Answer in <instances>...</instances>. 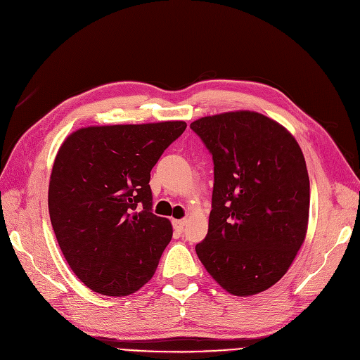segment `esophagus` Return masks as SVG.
Instances as JSON below:
<instances>
[{
	"instance_id": "34e87169",
	"label": "esophagus",
	"mask_w": 360,
	"mask_h": 360,
	"mask_svg": "<svg viewBox=\"0 0 360 360\" xmlns=\"http://www.w3.org/2000/svg\"><path fill=\"white\" fill-rule=\"evenodd\" d=\"M173 229H175L178 233H182L184 231V227H185V219H173Z\"/></svg>"
}]
</instances>
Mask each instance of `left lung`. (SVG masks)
<instances>
[{
  "mask_svg": "<svg viewBox=\"0 0 360 360\" xmlns=\"http://www.w3.org/2000/svg\"><path fill=\"white\" fill-rule=\"evenodd\" d=\"M214 160L209 230L198 259L227 292L255 295L285 276L307 233L310 181L298 142L254 111L190 124Z\"/></svg>",
  "mask_w": 360,
  "mask_h": 360,
  "instance_id": "obj_1",
  "label": "left lung"
}]
</instances>
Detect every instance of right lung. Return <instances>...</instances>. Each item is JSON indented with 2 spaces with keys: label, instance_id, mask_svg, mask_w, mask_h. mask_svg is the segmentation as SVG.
Listing matches in <instances>:
<instances>
[{
  "label": "right lung",
  "instance_id": "right-lung-1",
  "mask_svg": "<svg viewBox=\"0 0 360 360\" xmlns=\"http://www.w3.org/2000/svg\"><path fill=\"white\" fill-rule=\"evenodd\" d=\"M185 122L93 126L65 139L53 165L49 214L62 254L87 288L126 297L154 276L172 238L153 214L151 169Z\"/></svg>",
  "mask_w": 360,
  "mask_h": 360
}]
</instances>
